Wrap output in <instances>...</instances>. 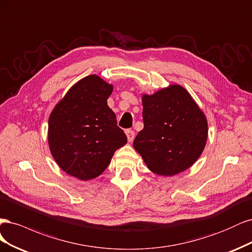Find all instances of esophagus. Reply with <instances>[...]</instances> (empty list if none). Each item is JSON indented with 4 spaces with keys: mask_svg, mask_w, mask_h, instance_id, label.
<instances>
[{
    "mask_svg": "<svg viewBox=\"0 0 252 252\" xmlns=\"http://www.w3.org/2000/svg\"><path fill=\"white\" fill-rule=\"evenodd\" d=\"M126 134L128 142H132L134 140V138H135V132L133 131V129H126Z\"/></svg>",
    "mask_w": 252,
    "mask_h": 252,
    "instance_id": "34e87169",
    "label": "esophagus"
}]
</instances>
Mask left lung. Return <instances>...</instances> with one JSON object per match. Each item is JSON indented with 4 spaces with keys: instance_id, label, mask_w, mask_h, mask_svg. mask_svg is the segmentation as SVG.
<instances>
[{
    "instance_id": "8db88e82",
    "label": "left lung",
    "mask_w": 252,
    "mask_h": 252,
    "mask_svg": "<svg viewBox=\"0 0 252 252\" xmlns=\"http://www.w3.org/2000/svg\"><path fill=\"white\" fill-rule=\"evenodd\" d=\"M143 129L134 140L153 173L173 176L190 167L205 148L207 120L189 93L172 85L142 96Z\"/></svg>"
}]
</instances>
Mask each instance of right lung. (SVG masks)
<instances>
[{
	"instance_id": "right-lung-1",
	"label": "right lung",
	"mask_w": 252,
	"mask_h": 252,
	"mask_svg": "<svg viewBox=\"0 0 252 252\" xmlns=\"http://www.w3.org/2000/svg\"><path fill=\"white\" fill-rule=\"evenodd\" d=\"M113 91L97 75L80 79L55 105L48 141L56 163L80 180L98 177L127 139L107 99Z\"/></svg>"
}]
</instances>
